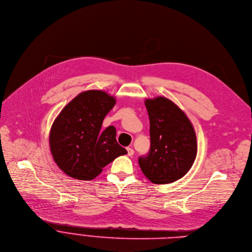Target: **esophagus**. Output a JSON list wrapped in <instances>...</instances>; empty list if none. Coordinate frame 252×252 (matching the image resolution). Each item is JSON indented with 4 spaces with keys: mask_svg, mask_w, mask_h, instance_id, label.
<instances>
[{
    "mask_svg": "<svg viewBox=\"0 0 252 252\" xmlns=\"http://www.w3.org/2000/svg\"><path fill=\"white\" fill-rule=\"evenodd\" d=\"M126 151H127V155H128L129 157L133 156V154H134V151H133L131 148H127V149H126Z\"/></svg>",
    "mask_w": 252,
    "mask_h": 252,
    "instance_id": "esophagus-1",
    "label": "esophagus"
}]
</instances>
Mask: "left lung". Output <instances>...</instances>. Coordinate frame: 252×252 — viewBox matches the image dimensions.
Listing matches in <instances>:
<instances>
[{
	"mask_svg": "<svg viewBox=\"0 0 252 252\" xmlns=\"http://www.w3.org/2000/svg\"><path fill=\"white\" fill-rule=\"evenodd\" d=\"M150 119L151 150L139 164L144 175L154 184H170L184 177L197 156L194 126L174 101L157 96L146 98Z\"/></svg>",
	"mask_w": 252,
	"mask_h": 252,
	"instance_id": "left-lung-1",
	"label": "left lung"
}]
</instances>
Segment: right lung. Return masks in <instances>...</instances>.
Wrapping results in <instances>:
<instances>
[{
  "mask_svg": "<svg viewBox=\"0 0 252 252\" xmlns=\"http://www.w3.org/2000/svg\"><path fill=\"white\" fill-rule=\"evenodd\" d=\"M116 102V97L104 90H85L54 120L49 133L50 152L67 176L91 181L114 158L127 154L117 142L116 127L109 126L101 130L105 116Z\"/></svg>",
  "mask_w": 252,
  "mask_h": 252,
  "instance_id": "add662e5",
  "label": "right lung"
}]
</instances>
